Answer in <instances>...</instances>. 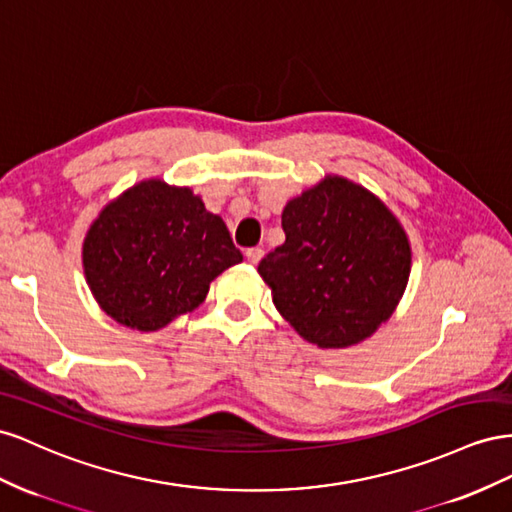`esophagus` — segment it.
Here are the masks:
<instances>
[{
    "label": "esophagus",
    "instance_id": "esophagus-1",
    "mask_svg": "<svg viewBox=\"0 0 512 512\" xmlns=\"http://www.w3.org/2000/svg\"><path fill=\"white\" fill-rule=\"evenodd\" d=\"M246 259H248V264H259V261H261V257H264V251H261V248L259 246H255V248H246Z\"/></svg>",
    "mask_w": 512,
    "mask_h": 512
}]
</instances>
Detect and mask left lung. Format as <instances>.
<instances>
[{"instance_id": "left-lung-1", "label": "left lung", "mask_w": 512, "mask_h": 512, "mask_svg": "<svg viewBox=\"0 0 512 512\" xmlns=\"http://www.w3.org/2000/svg\"><path fill=\"white\" fill-rule=\"evenodd\" d=\"M285 242L259 261L272 302L304 341L356 345L390 319L410 281L412 246L367 188L326 175L283 208Z\"/></svg>"}]
</instances>
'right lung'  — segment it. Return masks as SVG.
<instances>
[{"mask_svg":"<svg viewBox=\"0 0 512 512\" xmlns=\"http://www.w3.org/2000/svg\"><path fill=\"white\" fill-rule=\"evenodd\" d=\"M85 281L118 324L154 332L195 311L242 261L223 218L188 186L152 178L109 201L83 240Z\"/></svg>","mask_w":512,"mask_h":512,"instance_id":"obj_1","label":"right lung"}]
</instances>
